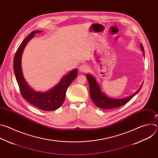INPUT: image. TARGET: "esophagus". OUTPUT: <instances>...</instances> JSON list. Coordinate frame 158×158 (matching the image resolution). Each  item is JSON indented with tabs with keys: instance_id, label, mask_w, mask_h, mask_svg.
<instances>
[{
	"instance_id": "1",
	"label": "esophagus",
	"mask_w": 158,
	"mask_h": 158,
	"mask_svg": "<svg viewBox=\"0 0 158 158\" xmlns=\"http://www.w3.org/2000/svg\"><path fill=\"white\" fill-rule=\"evenodd\" d=\"M79 71L81 73H87L89 71V67L87 65L85 64H82V65H81L79 68Z\"/></svg>"
}]
</instances>
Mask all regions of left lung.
<instances>
[{
    "mask_svg": "<svg viewBox=\"0 0 158 158\" xmlns=\"http://www.w3.org/2000/svg\"><path fill=\"white\" fill-rule=\"evenodd\" d=\"M141 49L144 53V50L143 44H141ZM144 55V54H143ZM87 79L89 84V92L91 98L93 102L99 108L103 109H109L116 108L122 106L128 102L135 95H136L141 90L143 84L138 91L133 94L129 96L128 97L121 99H113L107 96L104 93L101 91V87L99 83L96 81L95 77L91 74H87L86 75Z\"/></svg>",
    "mask_w": 158,
    "mask_h": 158,
    "instance_id": "obj_1",
    "label": "left lung"
}]
</instances>
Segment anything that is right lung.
Wrapping results in <instances>:
<instances>
[{"label":"right lung","mask_w":158,"mask_h":158,"mask_svg":"<svg viewBox=\"0 0 158 158\" xmlns=\"http://www.w3.org/2000/svg\"><path fill=\"white\" fill-rule=\"evenodd\" d=\"M40 32V31L32 32L22 41L15 53L13 67L22 96L34 106L44 110L51 111L57 109L64 102L67 88L77 77V69H75L65 75L62 77L59 83L47 92H37L30 87L22 73L21 58L24 49L29 41L35 36V34Z\"/></svg>","instance_id":"1"}]
</instances>
